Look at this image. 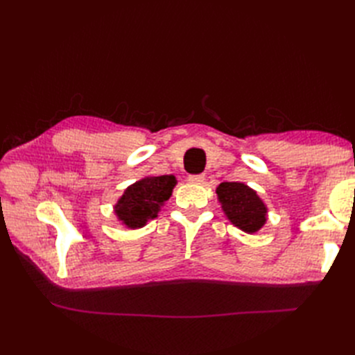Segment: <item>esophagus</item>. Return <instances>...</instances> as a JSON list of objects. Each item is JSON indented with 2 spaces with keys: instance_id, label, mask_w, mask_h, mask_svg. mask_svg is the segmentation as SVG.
Here are the masks:
<instances>
[{
  "instance_id": "obj_1",
  "label": "esophagus",
  "mask_w": 355,
  "mask_h": 355,
  "mask_svg": "<svg viewBox=\"0 0 355 355\" xmlns=\"http://www.w3.org/2000/svg\"><path fill=\"white\" fill-rule=\"evenodd\" d=\"M189 182H192V184H202L204 180H206V176L204 175H189Z\"/></svg>"
}]
</instances>
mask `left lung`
<instances>
[{
    "instance_id": "8db88e82",
    "label": "left lung",
    "mask_w": 355,
    "mask_h": 355,
    "mask_svg": "<svg viewBox=\"0 0 355 355\" xmlns=\"http://www.w3.org/2000/svg\"><path fill=\"white\" fill-rule=\"evenodd\" d=\"M218 198L228 219L244 232H256L266 220V207L256 192L240 182H222Z\"/></svg>"
}]
</instances>
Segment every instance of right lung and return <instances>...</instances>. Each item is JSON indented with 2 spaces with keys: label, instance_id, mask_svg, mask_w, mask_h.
<instances>
[{
  "label": "right lung",
  "instance_id": "add662e5",
  "mask_svg": "<svg viewBox=\"0 0 355 355\" xmlns=\"http://www.w3.org/2000/svg\"><path fill=\"white\" fill-rule=\"evenodd\" d=\"M176 185L171 175L145 178L128 187L115 206V213L128 228H141L148 219L157 218L159 207L170 198Z\"/></svg>",
  "mask_w": 355,
  "mask_h": 355
}]
</instances>
